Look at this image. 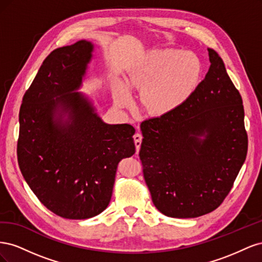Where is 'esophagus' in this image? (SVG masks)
<instances>
[{"label":"esophagus","mask_w":262,"mask_h":262,"mask_svg":"<svg viewBox=\"0 0 262 262\" xmlns=\"http://www.w3.org/2000/svg\"><path fill=\"white\" fill-rule=\"evenodd\" d=\"M142 134L140 132H137L136 134L133 136V139H134V144H136V147H137V154L139 153L140 150V146H141V142H142Z\"/></svg>","instance_id":"esophagus-1"}]
</instances>
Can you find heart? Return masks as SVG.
Returning a JSON list of instances; mask_svg holds the SVG:
<instances>
[{"label": "heart", "mask_w": 262, "mask_h": 262, "mask_svg": "<svg viewBox=\"0 0 262 262\" xmlns=\"http://www.w3.org/2000/svg\"><path fill=\"white\" fill-rule=\"evenodd\" d=\"M201 77L200 61L193 54L178 50L148 53L128 70L126 82L143 89L142 99L150 113L163 115L172 112L191 96ZM123 98L117 102L122 104Z\"/></svg>", "instance_id": "heart-1"}]
</instances>
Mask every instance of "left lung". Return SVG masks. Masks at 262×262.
<instances>
[{
    "instance_id": "1",
    "label": "left lung",
    "mask_w": 262,
    "mask_h": 262,
    "mask_svg": "<svg viewBox=\"0 0 262 262\" xmlns=\"http://www.w3.org/2000/svg\"><path fill=\"white\" fill-rule=\"evenodd\" d=\"M184 104L141 123L140 160L152 201L164 215L191 219L220 207L248 148L239 92L217 52Z\"/></svg>"
}]
</instances>
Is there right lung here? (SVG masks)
I'll return each instance as SVG.
<instances>
[{
    "instance_id": "add662e5",
    "label": "right lung",
    "mask_w": 262,
    "mask_h": 262,
    "mask_svg": "<svg viewBox=\"0 0 262 262\" xmlns=\"http://www.w3.org/2000/svg\"><path fill=\"white\" fill-rule=\"evenodd\" d=\"M94 46L53 50L23 97L17 160L45 207L70 220L98 215L110 202L118 164L136 153L131 124H108L76 92Z\"/></svg>"
}]
</instances>
